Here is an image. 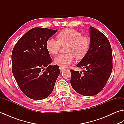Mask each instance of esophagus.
Wrapping results in <instances>:
<instances>
[{"mask_svg": "<svg viewBox=\"0 0 124 124\" xmlns=\"http://www.w3.org/2000/svg\"><path fill=\"white\" fill-rule=\"evenodd\" d=\"M64 70V68H63L62 67H60V70L61 72H62Z\"/></svg>", "mask_w": 124, "mask_h": 124, "instance_id": "1", "label": "esophagus"}]
</instances>
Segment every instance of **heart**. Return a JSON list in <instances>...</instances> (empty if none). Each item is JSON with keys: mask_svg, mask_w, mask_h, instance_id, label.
<instances>
[{"mask_svg": "<svg viewBox=\"0 0 124 124\" xmlns=\"http://www.w3.org/2000/svg\"><path fill=\"white\" fill-rule=\"evenodd\" d=\"M58 40L49 38L46 42V48L49 53L56 54L61 45L66 47V54H60L54 59V63L62 67H67L74 61L75 57L81 59L89 51L91 41L87 37L82 36L79 31L73 29H65L57 35Z\"/></svg>", "mask_w": 124, "mask_h": 124, "instance_id": "b5f03b06", "label": "heart"}]
</instances>
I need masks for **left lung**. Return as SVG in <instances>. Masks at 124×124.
Listing matches in <instances>:
<instances>
[{
	"instance_id": "obj_1",
	"label": "left lung",
	"mask_w": 124,
	"mask_h": 124,
	"mask_svg": "<svg viewBox=\"0 0 124 124\" xmlns=\"http://www.w3.org/2000/svg\"><path fill=\"white\" fill-rule=\"evenodd\" d=\"M91 45L86 56L77 64L85 69L82 72L71 70L70 83L72 88L84 96H93L101 92L112 70V49L104 34L90 27Z\"/></svg>"
}]
</instances>
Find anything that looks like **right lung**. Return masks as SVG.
I'll return each mask as SVG.
<instances>
[{
	"label": "right lung",
	"mask_w": 124,
	"mask_h": 124,
	"mask_svg": "<svg viewBox=\"0 0 124 124\" xmlns=\"http://www.w3.org/2000/svg\"><path fill=\"white\" fill-rule=\"evenodd\" d=\"M57 30L34 28L15 44L12 54V70L21 90L29 98L39 100L48 97L60 75L58 65H51L46 48L47 39Z\"/></svg>",
	"instance_id": "1"
}]
</instances>
